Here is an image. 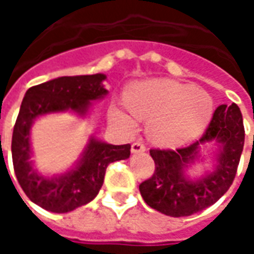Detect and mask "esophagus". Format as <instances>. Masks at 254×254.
Instances as JSON below:
<instances>
[{
  "label": "esophagus",
  "mask_w": 254,
  "mask_h": 254,
  "mask_svg": "<svg viewBox=\"0 0 254 254\" xmlns=\"http://www.w3.org/2000/svg\"><path fill=\"white\" fill-rule=\"evenodd\" d=\"M144 151H145V144L143 141H134L132 144L133 154H138V152H144Z\"/></svg>",
  "instance_id": "34e87169"
}]
</instances>
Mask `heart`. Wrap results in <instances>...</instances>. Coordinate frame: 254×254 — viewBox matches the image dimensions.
I'll use <instances>...</instances> for the list:
<instances>
[{
    "mask_svg": "<svg viewBox=\"0 0 254 254\" xmlns=\"http://www.w3.org/2000/svg\"><path fill=\"white\" fill-rule=\"evenodd\" d=\"M125 103L137 118L149 121V136L163 147L190 143L204 132L213 114V100L207 91L167 78L133 85ZM116 116L130 122L122 111Z\"/></svg>",
    "mask_w": 254,
    "mask_h": 254,
    "instance_id": "heart-1",
    "label": "heart"
}]
</instances>
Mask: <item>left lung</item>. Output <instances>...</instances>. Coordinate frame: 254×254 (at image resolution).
<instances>
[{"label":"left lung","instance_id":"left-lung-1","mask_svg":"<svg viewBox=\"0 0 254 254\" xmlns=\"http://www.w3.org/2000/svg\"><path fill=\"white\" fill-rule=\"evenodd\" d=\"M213 139L219 143L215 167L201 179L190 180L185 176V169L194 163L201 144ZM244 143L245 129L240 107L235 103L220 105L198 141L177 149H149L155 171L138 187L144 201L174 218L189 216L212 205L234 181Z\"/></svg>","mask_w":254,"mask_h":254}]
</instances>
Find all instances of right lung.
Wrapping results in <instances>:
<instances>
[{"mask_svg": "<svg viewBox=\"0 0 254 254\" xmlns=\"http://www.w3.org/2000/svg\"><path fill=\"white\" fill-rule=\"evenodd\" d=\"M105 78L102 73L54 78L31 87L21 102L12 136L14 174L31 201L50 212H70L94 200L103 185L107 166L130 155V144L113 145L91 137L72 170L47 178L32 167L30 129L34 120L66 110L85 116L91 102L107 94Z\"/></svg>", "mask_w": 254, "mask_h": 254, "instance_id": "add662e5", "label": "right lung"}]
</instances>
